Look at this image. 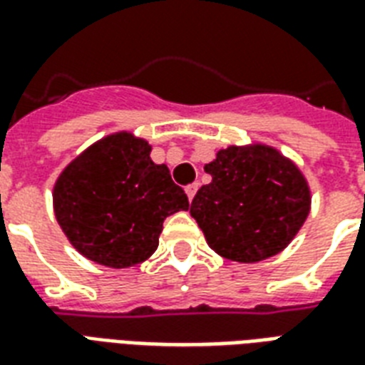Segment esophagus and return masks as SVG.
Returning a JSON list of instances; mask_svg holds the SVG:
<instances>
[{
  "mask_svg": "<svg viewBox=\"0 0 365 365\" xmlns=\"http://www.w3.org/2000/svg\"><path fill=\"white\" fill-rule=\"evenodd\" d=\"M196 190H198V182H192V185L186 186V196H188V200H190V202H192Z\"/></svg>",
  "mask_w": 365,
  "mask_h": 365,
  "instance_id": "obj_1",
  "label": "esophagus"
}]
</instances>
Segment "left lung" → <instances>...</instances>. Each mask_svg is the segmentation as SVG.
Wrapping results in <instances>:
<instances>
[{
  "label": "left lung",
  "mask_w": 365,
  "mask_h": 365,
  "mask_svg": "<svg viewBox=\"0 0 365 365\" xmlns=\"http://www.w3.org/2000/svg\"><path fill=\"white\" fill-rule=\"evenodd\" d=\"M212 182L200 188L190 215L219 256L256 264L290 245L312 194L294 161L265 144L229 146L205 163Z\"/></svg>",
  "instance_id": "left-lung-1"
}]
</instances>
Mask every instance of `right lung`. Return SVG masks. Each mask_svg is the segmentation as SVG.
<instances>
[{"label": "right lung", "instance_id": "obj_1", "mask_svg": "<svg viewBox=\"0 0 365 365\" xmlns=\"http://www.w3.org/2000/svg\"><path fill=\"white\" fill-rule=\"evenodd\" d=\"M150 152L144 138L120 130L86 148L57 177V223L96 264L113 269L142 264L158 250L165 217L188 210L185 190Z\"/></svg>", "mask_w": 365, "mask_h": 365}]
</instances>
